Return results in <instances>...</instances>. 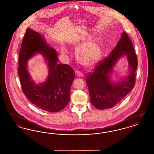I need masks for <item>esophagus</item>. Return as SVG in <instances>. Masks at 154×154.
<instances>
[{
    "instance_id": "esophagus-1",
    "label": "esophagus",
    "mask_w": 154,
    "mask_h": 154,
    "mask_svg": "<svg viewBox=\"0 0 154 154\" xmlns=\"http://www.w3.org/2000/svg\"><path fill=\"white\" fill-rule=\"evenodd\" d=\"M75 75L77 76H79V77H82L83 76V74L82 72H81L79 70H76L75 71Z\"/></svg>"
}]
</instances>
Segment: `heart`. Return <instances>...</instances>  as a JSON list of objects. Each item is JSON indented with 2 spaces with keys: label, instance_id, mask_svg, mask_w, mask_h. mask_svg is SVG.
<instances>
[{
  "label": "heart",
  "instance_id": "1",
  "mask_svg": "<svg viewBox=\"0 0 154 154\" xmlns=\"http://www.w3.org/2000/svg\"><path fill=\"white\" fill-rule=\"evenodd\" d=\"M63 52H66L65 47L62 48ZM102 51L99 44L95 41H89L80 45L77 50L76 55L81 63L85 66H91L100 59Z\"/></svg>",
  "mask_w": 154,
  "mask_h": 154
}]
</instances>
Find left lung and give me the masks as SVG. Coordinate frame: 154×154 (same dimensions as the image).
<instances>
[{"mask_svg":"<svg viewBox=\"0 0 154 154\" xmlns=\"http://www.w3.org/2000/svg\"><path fill=\"white\" fill-rule=\"evenodd\" d=\"M124 54L127 57L129 62L130 74L119 83H111L109 74L116 60ZM137 64V55L132 41L124 32L110 55L100 60L92 72L87 74L86 81L92 105L99 110L108 109L123 99L134 87Z\"/></svg>","mask_w":154,"mask_h":154,"instance_id":"obj_1","label":"left lung"}]
</instances>
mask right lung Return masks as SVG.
<instances>
[{"label": "right lung", "instance_id": "1", "mask_svg": "<svg viewBox=\"0 0 154 154\" xmlns=\"http://www.w3.org/2000/svg\"><path fill=\"white\" fill-rule=\"evenodd\" d=\"M36 52L48 60L49 75L44 83L37 86L31 81L26 69L27 60ZM56 51L47 45L43 37L28 28L19 54L18 72L22 91L31 102L42 110L57 112L63 109L70 100V91L75 72L67 64H58Z\"/></svg>", "mask_w": 154, "mask_h": 154}]
</instances>
